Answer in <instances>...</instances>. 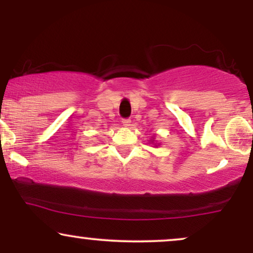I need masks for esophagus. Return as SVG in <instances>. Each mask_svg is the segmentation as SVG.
I'll return each instance as SVG.
<instances>
[{
	"mask_svg": "<svg viewBox=\"0 0 253 253\" xmlns=\"http://www.w3.org/2000/svg\"><path fill=\"white\" fill-rule=\"evenodd\" d=\"M123 125H124V126H126V127L130 126V120H129V119H123Z\"/></svg>",
	"mask_w": 253,
	"mask_h": 253,
	"instance_id": "obj_1",
	"label": "esophagus"
}]
</instances>
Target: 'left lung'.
I'll use <instances>...</instances> for the list:
<instances>
[{
    "mask_svg": "<svg viewBox=\"0 0 253 253\" xmlns=\"http://www.w3.org/2000/svg\"><path fill=\"white\" fill-rule=\"evenodd\" d=\"M156 146H157V145H156Z\"/></svg>",
    "mask_w": 253,
    "mask_h": 253,
    "instance_id": "1",
    "label": "left lung"
}]
</instances>
